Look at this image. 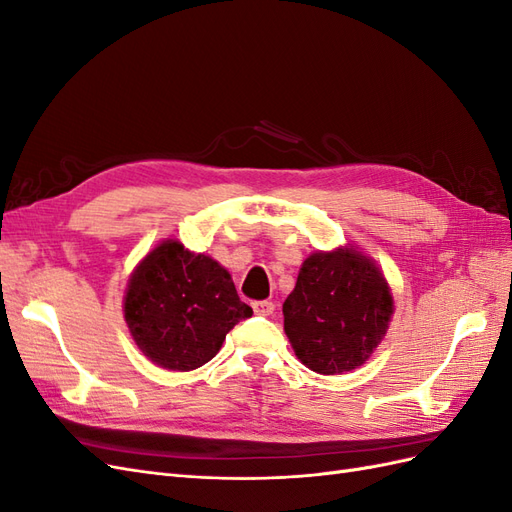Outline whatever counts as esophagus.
Segmentation results:
<instances>
[{
	"mask_svg": "<svg viewBox=\"0 0 512 512\" xmlns=\"http://www.w3.org/2000/svg\"><path fill=\"white\" fill-rule=\"evenodd\" d=\"M252 309H254V314H258V316H271L275 305L271 301H254Z\"/></svg>",
	"mask_w": 512,
	"mask_h": 512,
	"instance_id": "obj_1",
	"label": "esophagus"
}]
</instances>
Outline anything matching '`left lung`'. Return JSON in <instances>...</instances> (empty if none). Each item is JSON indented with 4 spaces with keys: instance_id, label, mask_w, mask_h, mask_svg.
<instances>
[{
    "instance_id": "8db88e82",
    "label": "left lung",
    "mask_w": 512,
    "mask_h": 512,
    "mask_svg": "<svg viewBox=\"0 0 512 512\" xmlns=\"http://www.w3.org/2000/svg\"><path fill=\"white\" fill-rule=\"evenodd\" d=\"M393 294L382 271L352 245L316 252L284 301V331L297 359L316 374L361 367L384 339Z\"/></svg>"
}]
</instances>
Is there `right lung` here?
Returning a JSON list of instances; mask_svg holds the SVG:
<instances>
[{
  "label": "right lung",
  "mask_w": 512,
  "mask_h": 512,
  "mask_svg": "<svg viewBox=\"0 0 512 512\" xmlns=\"http://www.w3.org/2000/svg\"><path fill=\"white\" fill-rule=\"evenodd\" d=\"M123 316L151 363L192 371L220 352L226 333L250 318L252 307L220 262L168 239L132 271Z\"/></svg>",
  "instance_id": "1"
}]
</instances>
